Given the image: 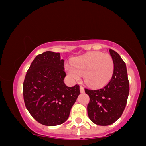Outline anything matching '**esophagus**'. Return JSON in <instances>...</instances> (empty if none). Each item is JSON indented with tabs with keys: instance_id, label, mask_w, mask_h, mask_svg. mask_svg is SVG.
I'll return each mask as SVG.
<instances>
[{
	"instance_id": "obj_1",
	"label": "esophagus",
	"mask_w": 146,
	"mask_h": 146,
	"mask_svg": "<svg viewBox=\"0 0 146 146\" xmlns=\"http://www.w3.org/2000/svg\"><path fill=\"white\" fill-rule=\"evenodd\" d=\"M80 93H84V88L82 86L80 87Z\"/></svg>"
}]
</instances>
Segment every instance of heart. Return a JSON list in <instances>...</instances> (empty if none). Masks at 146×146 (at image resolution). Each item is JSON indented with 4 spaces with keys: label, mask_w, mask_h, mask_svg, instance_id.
<instances>
[{
    "label": "heart",
    "mask_w": 146,
    "mask_h": 146,
    "mask_svg": "<svg viewBox=\"0 0 146 146\" xmlns=\"http://www.w3.org/2000/svg\"><path fill=\"white\" fill-rule=\"evenodd\" d=\"M114 62L110 55L100 52H90L75 58L72 64L65 66L68 76L72 81H78L83 75L84 82L93 87L104 85L111 79L114 73Z\"/></svg>",
    "instance_id": "obj_1"
}]
</instances>
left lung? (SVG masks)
I'll return each instance as SVG.
<instances>
[{
    "label": "left lung",
    "instance_id": "8db88e82",
    "mask_svg": "<svg viewBox=\"0 0 146 146\" xmlns=\"http://www.w3.org/2000/svg\"><path fill=\"white\" fill-rule=\"evenodd\" d=\"M114 62V73L106 86L98 89H87L90 102L87 106L88 117L99 125L113 124L121 116L129 95L126 65L116 51L109 49Z\"/></svg>",
    "mask_w": 146,
    "mask_h": 146
}]
</instances>
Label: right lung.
Instances as JSON below:
<instances>
[{"label":"right lung","instance_id":"right-lung-1","mask_svg":"<svg viewBox=\"0 0 146 146\" xmlns=\"http://www.w3.org/2000/svg\"><path fill=\"white\" fill-rule=\"evenodd\" d=\"M64 60L60 53L46 51L37 56L27 72L23 98L27 109L37 121L47 126L64 123L80 95V86L68 87Z\"/></svg>","mask_w":146,"mask_h":146}]
</instances>
